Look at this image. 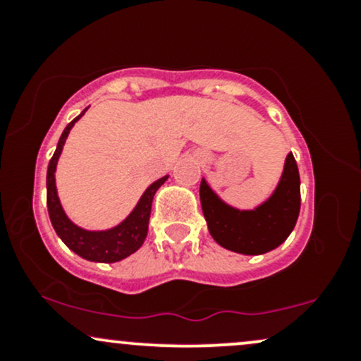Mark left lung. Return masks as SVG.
<instances>
[{
    "instance_id": "left-lung-1",
    "label": "left lung",
    "mask_w": 361,
    "mask_h": 361,
    "mask_svg": "<svg viewBox=\"0 0 361 361\" xmlns=\"http://www.w3.org/2000/svg\"><path fill=\"white\" fill-rule=\"evenodd\" d=\"M200 202L214 241L239 255H264L288 238L300 212V176L293 154L285 157L283 171L270 197L252 209L227 204L205 178Z\"/></svg>"
}]
</instances>
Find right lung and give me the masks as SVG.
<instances>
[{
	"label": "right lung",
	"instance_id": "add662e5",
	"mask_svg": "<svg viewBox=\"0 0 361 361\" xmlns=\"http://www.w3.org/2000/svg\"><path fill=\"white\" fill-rule=\"evenodd\" d=\"M88 110L86 106L85 110L78 115L73 122H69L66 126L64 132L61 134L59 142H57L56 152H54L51 163L47 168V209H49V217H51L52 227L56 231V234L62 239V243L69 247V250L76 252L81 258L94 261V263H117L122 261L127 256H130L132 252H135L142 246L144 239L147 235V227H149V217H151V207H152V198L157 192L161 185L168 180V175L156 180L154 183H151L146 188V192L140 195L139 202L135 204L132 212L123 219L122 222L117 226L110 227V229H102V231H91L85 229V227L74 224L71 219L68 217V214L62 209V204L59 200V195H57V186H56V169H57V161L64 147L66 139H68L69 132L74 127V123L80 120L85 111Z\"/></svg>",
	"mask_w": 361,
	"mask_h": 361
}]
</instances>
